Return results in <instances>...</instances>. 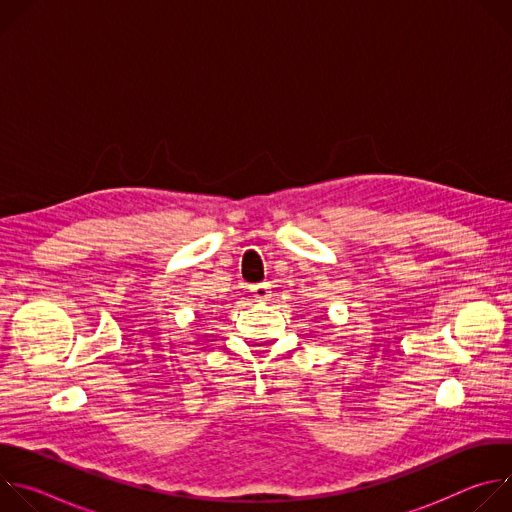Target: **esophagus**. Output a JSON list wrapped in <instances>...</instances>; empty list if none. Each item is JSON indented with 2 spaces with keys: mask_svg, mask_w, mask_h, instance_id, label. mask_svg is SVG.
I'll return each mask as SVG.
<instances>
[{
  "mask_svg": "<svg viewBox=\"0 0 512 512\" xmlns=\"http://www.w3.org/2000/svg\"><path fill=\"white\" fill-rule=\"evenodd\" d=\"M251 294L255 300L259 302H265L271 298V285L265 281V283H257V285H251Z\"/></svg>",
  "mask_w": 512,
  "mask_h": 512,
  "instance_id": "1",
  "label": "esophagus"
}]
</instances>
